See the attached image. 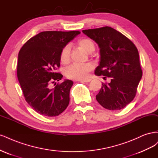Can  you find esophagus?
<instances>
[{"label": "esophagus", "instance_id": "esophagus-1", "mask_svg": "<svg viewBox=\"0 0 158 158\" xmlns=\"http://www.w3.org/2000/svg\"><path fill=\"white\" fill-rule=\"evenodd\" d=\"M91 81L90 79H83V80H79V81L82 83H89Z\"/></svg>", "mask_w": 158, "mask_h": 158}]
</instances>
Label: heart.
Instances as JSON below:
<instances>
[{"label":"heart","instance_id":"heart-1","mask_svg":"<svg viewBox=\"0 0 158 158\" xmlns=\"http://www.w3.org/2000/svg\"><path fill=\"white\" fill-rule=\"evenodd\" d=\"M86 52H92L95 49V46L93 40L87 38H83L78 40L77 43ZM70 59V47L66 45L61 50L60 60L62 64H67ZM93 66L91 64H73L70 65L65 71L66 77L70 79L82 80L87 78L88 73L93 69Z\"/></svg>","mask_w":158,"mask_h":158}]
</instances>
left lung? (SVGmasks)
I'll return each instance as SVG.
<instances>
[{"mask_svg": "<svg viewBox=\"0 0 158 158\" xmlns=\"http://www.w3.org/2000/svg\"><path fill=\"white\" fill-rule=\"evenodd\" d=\"M83 32L100 47V62L95 74L111 77L110 83H102L96 100L106 109H123L135 97L142 76L137 48L124 35L108 26Z\"/></svg>", "mask_w": 158, "mask_h": 158, "instance_id": "1", "label": "left lung"}]
</instances>
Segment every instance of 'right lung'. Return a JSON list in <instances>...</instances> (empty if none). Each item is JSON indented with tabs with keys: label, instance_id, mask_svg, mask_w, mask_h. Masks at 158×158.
Returning a JSON list of instances; mask_svg holds the SVG:
<instances>
[{
	"label": "right lung",
	"instance_id": "add662e5",
	"mask_svg": "<svg viewBox=\"0 0 158 158\" xmlns=\"http://www.w3.org/2000/svg\"><path fill=\"white\" fill-rule=\"evenodd\" d=\"M79 31H43L31 37L20 49L17 75L28 104L37 113L47 117L58 116L69 103V90L73 81H56L63 75L60 68L61 50ZM56 85L54 88L52 85Z\"/></svg>",
	"mask_w": 158,
	"mask_h": 158
}]
</instances>
